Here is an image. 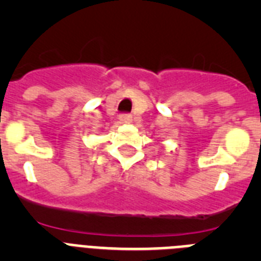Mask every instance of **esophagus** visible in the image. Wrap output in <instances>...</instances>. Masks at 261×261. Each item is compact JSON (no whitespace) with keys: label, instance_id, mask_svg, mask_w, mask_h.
I'll return each instance as SVG.
<instances>
[{"label":"esophagus","instance_id":"esophagus-1","mask_svg":"<svg viewBox=\"0 0 261 261\" xmlns=\"http://www.w3.org/2000/svg\"><path fill=\"white\" fill-rule=\"evenodd\" d=\"M119 119H120V121H121V123H130V121H132V115L125 114V112H124V114L120 115Z\"/></svg>","mask_w":261,"mask_h":261}]
</instances>
